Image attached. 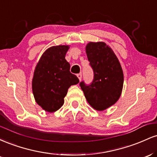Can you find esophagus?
<instances>
[{
    "mask_svg": "<svg viewBox=\"0 0 157 157\" xmlns=\"http://www.w3.org/2000/svg\"><path fill=\"white\" fill-rule=\"evenodd\" d=\"M77 77H78V79H79V80H81V79H82V74H81V73L78 74V75H77Z\"/></svg>",
    "mask_w": 157,
    "mask_h": 157,
    "instance_id": "esophagus-1",
    "label": "esophagus"
}]
</instances>
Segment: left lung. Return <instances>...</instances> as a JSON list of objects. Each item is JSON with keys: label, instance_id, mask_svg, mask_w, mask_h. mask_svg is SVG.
Listing matches in <instances>:
<instances>
[{"label": "left lung", "instance_id": "obj_1", "mask_svg": "<svg viewBox=\"0 0 157 157\" xmlns=\"http://www.w3.org/2000/svg\"><path fill=\"white\" fill-rule=\"evenodd\" d=\"M86 52L94 71L90 85L80 82L81 89L90 105L97 111H103L116 103L123 86V72L113 50L104 42H90Z\"/></svg>", "mask_w": 157, "mask_h": 157}]
</instances>
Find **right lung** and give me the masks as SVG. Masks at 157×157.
<instances>
[{
  "label": "right lung",
  "instance_id": "1",
  "mask_svg": "<svg viewBox=\"0 0 157 157\" xmlns=\"http://www.w3.org/2000/svg\"><path fill=\"white\" fill-rule=\"evenodd\" d=\"M69 46L48 48L36 66L32 91L35 101L48 112H55L63 105L68 88L79 82L76 75L70 72V64L65 59Z\"/></svg>",
  "mask_w": 157,
  "mask_h": 157
}]
</instances>
